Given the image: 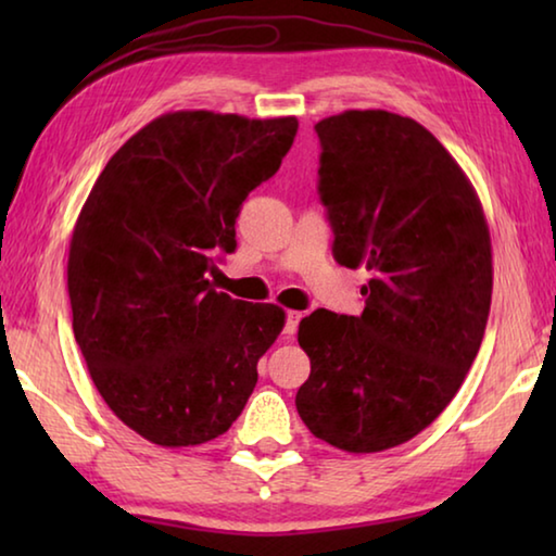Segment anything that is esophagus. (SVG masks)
I'll use <instances>...</instances> for the list:
<instances>
[{
  "instance_id": "esophagus-1",
  "label": "esophagus",
  "mask_w": 556,
  "mask_h": 556,
  "mask_svg": "<svg viewBox=\"0 0 556 556\" xmlns=\"http://www.w3.org/2000/svg\"><path fill=\"white\" fill-rule=\"evenodd\" d=\"M301 316H304L301 312H287V316H285V338H294Z\"/></svg>"
}]
</instances>
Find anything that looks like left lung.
Instances as JSON below:
<instances>
[{
	"label": "left lung",
	"instance_id": "left-lung-1",
	"mask_svg": "<svg viewBox=\"0 0 556 556\" xmlns=\"http://www.w3.org/2000/svg\"><path fill=\"white\" fill-rule=\"evenodd\" d=\"M316 135L333 257L370 281L361 316L301 318L312 375L296 409L326 444L372 454L427 429L466 380L491 312V232L454 156L412 117L345 110Z\"/></svg>",
	"mask_w": 556,
	"mask_h": 556
}]
</instances>
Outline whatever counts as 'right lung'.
Returning a JSON list of instances; mask_svg holds the SVG:
<instances>
[{
  "label": "right lung",
  "mask_w": 556,
  "mask_h": 556,
  "mask_svg": "<svg viewBox=\"0 0 556 556\" xmlns=\"http://www.w3.org/2000/svg\"><path fill=\"white\" fill-rule=\"evenodd\" d=\"M296 117L181 110L122 144L73 228L68 296L90 378L119 421L152 444L225 434L285 328L275 304L215 291L252 188L277 174Z\"/></svg>",
  "instance_id": "right-lung-1"
}]
</instances>
